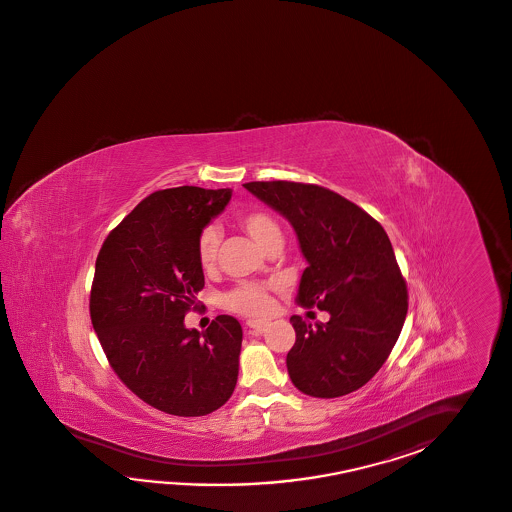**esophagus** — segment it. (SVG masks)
<instances>
[{
	"label": "esophagus",
	"instance_id": "esophagus-1",
	"mask_svg": "<svg viewBox=\"0 0 512 512\" xmlns=\"http://www.w3.org/2000/svg\"><path fill=\"white\" fill-rule=\"evenodd\" d=\"M246 325L250 327V333H255V335H261V333L266 331V327H268V324L261 322V320H248Z\"/></svg>",
	"mask_w": 512,
	"mask_h": 512
}]
</instances>
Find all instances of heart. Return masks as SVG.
Listing matches in <instances>:
<instances>
[{
  "label": "heart",
  "mask_w": 512,
  "mask_h": 512,
  "mask_svg": "<svg viewBox=\"0 0 512 512\" xmlns=\"http://www.w3.org/2000/svg\"><path fill=\"white\" fill-rule=\"evenodd\" d=\"M237 225L253 238L261 248L270 250L281 244V227L272 214L264 211L240 212ZM196 259L201 272L211 274L218 262V233L212 227H205L196 242ZM224 307L229 312L250 318L268 316L274 307L270 290L261 283H240L224 296Z\"/></svg>",
  "instance_id": "1"
}]
</instances>
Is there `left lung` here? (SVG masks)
Returning a JSON list of instances; mask_svg holds the SVG:
<instances>
[{
	"mask_svg": "<svg viewBox=\"0 0 512 512\" xmlns=\"http://www.w3.org/2000/svg\"><path fill=\"white\" fill-rule=\"evenodd\" d=\"M244 187L281 212L309 262L298 303L331 314L312 327L294 314L292 383L312 398L364 387L385 364L409 309V294L383 225L353 201L311 183L251 181Z\"/></svg>",
	"mask_w": 512,
	"mask_h": 512,
	"instance_id": "8db88e82",
	"label": "left lung"
}]
</instances>
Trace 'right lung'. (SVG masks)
Masks as SVG:
<instances>
[{
	"label": "right lung",
	"mask_w": 512,
	"mask_h": 512,
	"mask_svg": "<svg viewBox=\"0 0 512 512\" xmlns=\"http://www.w3.org/2000/svg\"><path fill=\"white\" fill-rule=\"evenodd\" d=\"M229 188H164L107 235L90 288V320L114 374L135 396L174 416H205L231 398L242 327L220 314L200 333L205 277L196 259L203 227L224 211Z\"/></svg>",
	"instance_id": "add662e5"
}]
</instances>
